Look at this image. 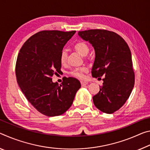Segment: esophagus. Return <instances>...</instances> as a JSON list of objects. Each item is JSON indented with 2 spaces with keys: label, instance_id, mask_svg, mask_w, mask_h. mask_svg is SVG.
<instances>
[{
  "label": "esophagus",
  "instance_id": "esophagus-1",
  "mask_svg": "<svg viewBox=\"0 0 150 150\" xmlns=\"http://www.w3.org/2000/svg\"><path fill=\"white\" fill-rule=\"evenodd\" d=\"M80 83H81V85H82V86H86L88 84V82H85V81H81Z\"/></svg>",
  "mask_w": 150,
  "mask_h": 150
}]
</instances>
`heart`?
Here are the masks:
<instances>
[{"mask_svg": "<svg viewBox=\"0 0 150 150\" xmlns=\"http://www.w3.org/2000/svg\"><path fill=\"white\" fill-rule=\"evenodd\" d=\"M74 50L78 52L81 55L84 56L87 55V54L89 52V46L88 45V44L84 41H78L76 43H75V45H74ZM68 54L66 50H62L60 52V62L61 64H65L67 60ZM87 72V68L86 67H80L78 68H75V69L72 70L70 72V74L72 76L80 78V79H82L84 78V74Z\"/></svg>", "mask_w": 150, "mask_h": 150, "instance_id": "heart-1", "label": "heart"}]
</instances>
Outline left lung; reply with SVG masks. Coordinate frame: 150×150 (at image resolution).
Instances as JSON below:
<instances>
[{"instance_id": "1", "label": "left lung", "mask_w": 150, "mask_h": 150, "mask_svg": "<svg viewBox=\"0 0 150 150\" xmlns=\"http://www.w3.org/2000/svg\"><path fill=\"white\" fill-rule=\"evenodd\" d=\"M78 34L94 48L92 76H104L103 85L93 96L94 104L102 112L112 114L126 103L133 90L135 75L131 51L126 41L114 32L94 29Z\"/></svg>"}]
</instances>
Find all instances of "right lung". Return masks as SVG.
<instances>
[{"mask_svg":"<svg viewBox=\"0 0 150 150\" xmlns=\"http://www.w3.org/2000/svg\"><path fill=\"white\" fill-rule=\"evenodd\" d=\"M76 31L42 30L29 38L20 50L16 63L17 82L26 99L47 116L63 114L72 105L81 87L76 78L52 82L60 71V54Z\"/></svg>","mask_w":150,"mask_h":150,"instance_id":"1","label":"right lung"}]
</instances>
